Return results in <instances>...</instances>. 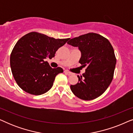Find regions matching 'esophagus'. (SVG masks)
<instances>
[{
    "mask_svg": "<svg viewBox=\"0 0 133 133\" xmlns=\"http://www.w3.org/2000/svg\"><path fill=\"white\" fill-rule=\"evenodd\" d=\"M64 72L65 74H68V75H71V74H72V73L71 72H69L68 71H67V70H65V71H64Z\"/></svg>",
    "mask_w": 133,
    "mask_h": 133,
    "instance_id": "obj_1",
    "label": "esophagus"
}]
</instances>
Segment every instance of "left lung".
I'll list each match as a JSON object with an SVG mask.
<instances>
[{
  "label": "left lung",
  "mask_w": 133,
  "mask_h": 133,
  "mask_svg": "<svg viewBox=\"0 0 133 133\" xmlns=\"http://www.w3.org/2000/svg\"><path fill=\"white\" fill-rule=\"evenodd\" d=\"M68 44L79 48L81 52L79 63L87 66L82 76H77L79 82L70 86L72 92L84 101L99 97L113 79L116 58L111 44L105 37L94 32L70 39Z\"/></svg>",
  "instance_id": "1"
}]
</instances>
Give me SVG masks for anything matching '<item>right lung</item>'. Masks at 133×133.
<instances>
[{"label": "right lung", "mask_w": 133, "mask_h": 133, "mask_svg": "<svg viewBox=\"0 0 133 133\" xmlns=\"http://www.w3.org/2000/svg\"><path fill=\"white\" fill-rule=\"evenodd\" d=\"M70 39L50 37L37 32L22 37L12 49L10 66L16 83L25 92L41 95L51 88L61 67L52 68L45 59H52L60 47Z\"/></svg>", "instance_id": "obj_1"}]
</instances>
